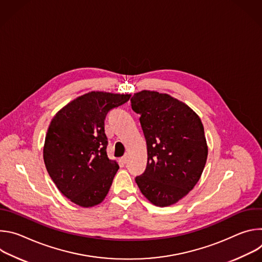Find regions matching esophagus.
<instances>
[{
  "label": "esophagus",
  "mask_w": 262,
  "mask_h": 262,
  "mask_svg": "<svg viewBox=\"0 0 262 262\" xmlns=\"http://www.w3.org/2000/svg\"><path fill=\"white\" fill-rule=\"evenodd\" d=\"M121 161H122V163H127V161H128V156L127 155H125V156H123L122 158H121Z\"/></svg>",
  "instance_id": "34e87169"
}]
</instances>
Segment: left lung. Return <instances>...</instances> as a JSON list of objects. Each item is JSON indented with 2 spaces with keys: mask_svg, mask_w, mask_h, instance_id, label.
<instances>
[{
  "mask_svg": "<svg viewBox=\"0 0 262 262\" xmlns=\"http://www.w3.org/2000/svg\"><path fill=\"white\" fill-rule=\"evenodd\" d=\"M147 144V166L136 177L141 193L156 206L175 204L194 189L206 164L208 147L199 116L166 93L134 94Z\"/></svg>",
  "mask_w": 262,
  "mask_h": 262,
  "instance_id": "1",
  "label": "left lung"
}]
</instances>
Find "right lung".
I'll return each mask as SVG.
<instances>
[{"mask_svg":"<svg viewBox=\"0 0 262 262\" xmlns=\"http://www.w3.org/2000/svg\"><path fill=\"white\" fill-rule=\"evenodd\" d=\"M129 97L91 91L71 100L52 119L43 146L46 168L74 204L92 207L107 195L119 166L106 155L104 119L110 110Z\"/></svg>","mask_w":262,"mask_h":262,"instance_id":"right-lung-1","label":"right lung"}]
</instances>
